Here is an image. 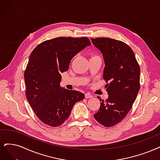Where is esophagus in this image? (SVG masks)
I'll use <instances>...</instances> for the list:
<instances>
[{"instance_id":"esophagus-1","label":"esophagus","mask_w":160,"mask_h":160,"mask_svg":"<svg viewBox=\"0 0 160 160\" xmlns=\"http://www.w3.org/2000/svg\"><path fill=\"white\" fill-rule=\"evenodd\" d=\"M92 97V96L91 95V94L90 93H85V98L86 99H88V98H91Z\"/></svg>"}]
</instances>
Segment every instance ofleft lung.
<instances>
[{
  "mask_svg": "<svg viewBox=\"0 0 160 160\" xmlns=\"http://www.w3.org/2000/svg\"><path fill=\"white\" fill-rule=\"evenodd\" d=\"M103 55V76L109 97L101 102L95 119L106 127L121 122L131 110L140 90V69L132 49L122 41L108 38H91Z\"/></svg>",
  "mask_w": 160,
  "mask_h": 160,
  "instance_id": "8db88e82",
  "label": "left lung"
}]
</instances>
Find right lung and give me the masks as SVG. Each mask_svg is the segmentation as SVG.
Masks as SVG:
<instances>
[{
	"label": "right lung",
	"instance_id": "right-lung-1",
	"mask_svg": "<svg viewBox=\"0 0 160 160\" xmlns=\"http://www.w3.org/2000/svg\"><path fill=\"white\" fill-rule=\"evenodd\" d=\"M90 45L87 38H57L43 41L31 53L24 72L26 98L45 125H61L75 103L84 99L83 93L60 86L61 73L68 70L77 53Z\"/></svg>",
	"mask_w": 160,
	"mask_h": 160
}]
</instances>
